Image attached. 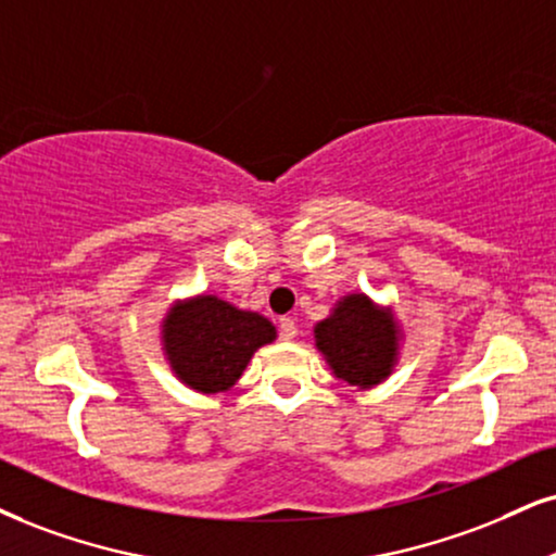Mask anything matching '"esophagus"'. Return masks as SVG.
Instances as JSON below:
<instances>
[{"label":"esophagus","mask_w":556,"mask_h":556,"mask_svg":"<svg viewBox=\"0 0 556 556\" xmlns=\"http://www.w3.org/2000/svg\"><path fill=\"white\" fill-rule=\"evenodd\" d=\"M299 334L296 319L293 317H280V338L283 340H293Z\"/></svg>","instance_id":"obj_1"}]
</instances>
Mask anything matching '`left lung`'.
<instances>
[{"label": "left lung", "mask_w": 556, "mask_h": 556, "mask_svg": "<svg viewBox=\"0 0 556 556\" xmlns=\"http://www.w3.org/2000/svg\"><path fill=\"white\" fill-rule=\"evenodd\" d=\"M400 325L392 309L366 293H348L332 314L314 327L317 351L332 374L351 387L371 389L394 371L400 358Z\"/></svg>", "instance_id": "1"}]
</instances>
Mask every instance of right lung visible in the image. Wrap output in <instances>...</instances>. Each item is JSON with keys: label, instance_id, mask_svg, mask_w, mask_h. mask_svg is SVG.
<instances>
[{"label": "right lung", "instance_id": "right-lung-1", "mask_svg": "<svg viewBox=\"0 0 556 556\" xmlns=\"http://www.w3.org/2000/svg\"><path fill=\"white\" fill-rule=\"evenodd\" d=\"M273 340L270 319L211 293L175 301L162 321V351L169 368L185 387L203 394L235 387L257 348Z\"/></svg>", "mask_w": 556, "mask_h": 556}]
</instances>
